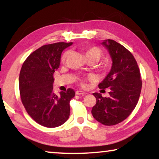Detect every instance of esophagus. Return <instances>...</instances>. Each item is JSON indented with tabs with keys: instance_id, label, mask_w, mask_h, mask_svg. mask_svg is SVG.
I'll list each match as a JSON object with an SVG mask.
<instances>
[{
	"instance_id": "34e87169",
	"label": "esophagus",
	"mask_w": 159,
	"mask_h": 159,
	"mask_svg": "<svg viewBox=\"0 0 159 159\" xmlns=\"http://www.w3.org/2000/svg\"><path fill=\"white\" fill-rule=\"evenodd\" d=\"M76 94L78 95H84L86 94V93H84L82 90H77V91H76Z\"/></svg>"
}]
</instances>
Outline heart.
I'll return each instance as SVG.
<instances>
[{"instance_id": "b5f03b06", "label": "heart", "mask_w": 159, "mask_h": 159, "mask_svg": "<svg viewBox=\"0 0 159 159\" xmlns=\"http://www.w3.org/2000/svg\"><path fill=\"white\" fill-rule=\"evenodd\" d=\"M84 56L87 58H94V59L98 61L101 58L103 53L102 51L98 47H88L83 50ZM67 55V53H65L62 56V60H64Z\"/></svg>"}]
</instances>
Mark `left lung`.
<instances>
[{
  "label": "left lung",
  "mask_w": 159,
  "mask_h": 159,
  "mask_svg": "<svg viewBox=\"0 0 159 159\" xmlns=\"http://www.w3.org/2000/svg\"><path fill=\"white\" fill-rule=\"evenodd\" d=\"M112 60L107 76L98 84L100 89L110 88V96L94 93L96 103L91 111L95 120L104 125H115L127 119L138 103L142 80L140 69L132 54L116 41L103 40Z\"/></svg>",
  "instance_id": "8db88e82"
}]
</instances>
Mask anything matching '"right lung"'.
<instances>
[{"label":"right lung","mask_w":159,"mask_h":159,"mask_svg":"<svg viewBox=\"0 0 159 159\" xmlns=\"http://www.w3.org/2000/svg\"><path fill=\"white\" fill-rule=\"evenodd\" d=\"M72 43H56L40 47L28 56L19 74V92L28 114L40 125L56 127L70 114L69 102L75 92L69 88L57 95L53 92V73L60 66L63 51Z\"/></svg>","instance_id":"add662e5"}]
</instances>
